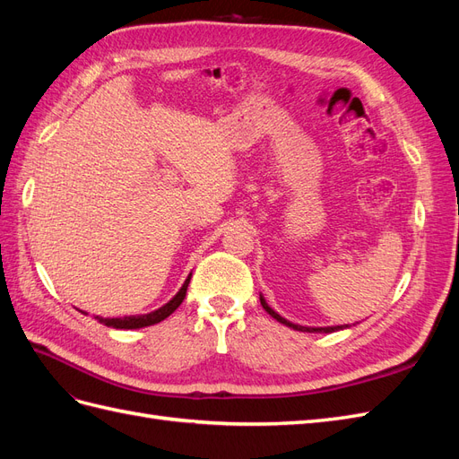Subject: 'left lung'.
<instances>
[{
  "instance_id": "obj_1",
  "label": "left lung",
  "mask_w": 459,
  "mask_h": 459,
  "mask_svg": "<svg viewBox=\"0 0 459 459\" xmlns=\"http://www.w3.org/2000/svg\"><path fill=\"white\" fill-rule=\"evenodd\" d=\"M260 304H262V308L266 310L273 319H277V322H280V324H283V325H287V327H290V329H295V331H302V333H333V331H341V329L349 327V324H344V325H327V327H310V325L293 324V322H289V319H285L283 316L277 314L262 295H260Z\"/></svg>"
}]
</instances>
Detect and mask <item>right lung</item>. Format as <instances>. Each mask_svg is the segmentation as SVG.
Listing matches in <instances>:
<instances>
[{
	"instance_id": "obj_1",
	"label": "right lung",
	"mask_w": 459,
	"mask_h": 459,
	"mask_svg": "<svg viewBox=\"0 0 459 459\" xmlns=\"http://www.w3.org/2000/svg\"><path fill=\"white\" fill-rule=\"evenodd\" d=\"M189 280H191V273L187 275V280L184 281V285L179 287L178 293H176L169 302L162 304L160 308L152 310V312H149V314L124 316V317H101V316H93V317H95L100 324H103V325H107V327H113V329H142V327L155 325V324L162 322V319L169 317V316L179 307V304L184 302L186 290H187V285H189ZM80 312L88 316V312H84V310H80Z\"/></svg>"
}]
</instances>
